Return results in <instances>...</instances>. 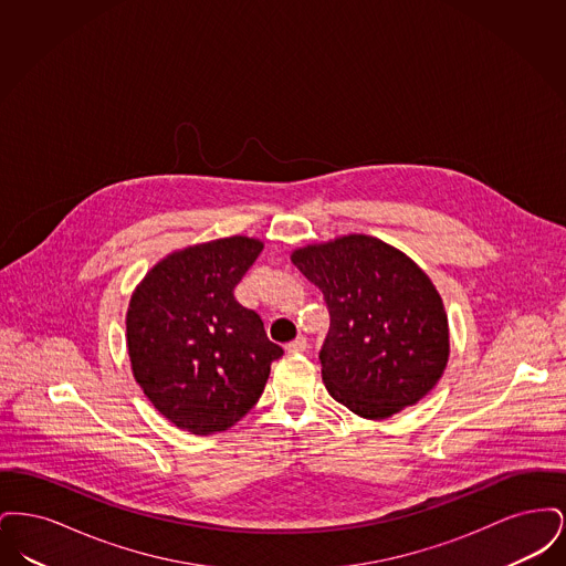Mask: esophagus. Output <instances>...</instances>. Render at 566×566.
<instances>
[{
	"mask_svg": "<svg viewBox=\"0 0 566 566\" xmlns=\"http://www.w3.org/2000/svg\"><path fill=\"white\" fill-rule=\"evenodd\" d=\"M286 350L293 352V354L307 350V339L305 337H296L295 342L286 344Z\"/></svg>",
	"mask_w": 566,
	"mask_h": 566,
	"instance_id": "obj_1",
	"label": "esophagus"
}]
</instances>
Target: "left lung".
<instances>
[{
	"instance_id": "8db88e82",
	"label": "left lung",
	"mask_w": 566,
	"mask_h": 566,
	"mask_svg": "<svg viewBox=\"0 0 566 566\" xmlns=\"http://www.w3.org/2000/svg\"><path fill=\"white\" fill-rule=\"evenodd\" d=\"M291 261L328 307L321 365L335 401L384 420L431 392L448 365V316L431 277L407 254L354 233L298 248Z\"/></svg>"
}]
</instances>
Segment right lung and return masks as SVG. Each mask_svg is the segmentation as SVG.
Returning <instances> with one entry per match:
<instances>
[{"instance_id":"add662e5","label":"right lung","mask_w":566,"mask_h":566,"mask_svg":"<svg viewBox=\"0 0 566 566\" xmlns=\"http://www.w3.org/2000/svg\"><path fill=\"white\" fill-rule=\"evenodd\" d=\"M263 242L233 235L171 252L137 284L127 310L135 381L171 424L192 434L227 431L265 390L271 344L256 312L233 289Z\"/></svg>"}]
</instances>
